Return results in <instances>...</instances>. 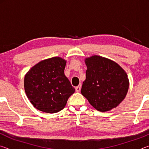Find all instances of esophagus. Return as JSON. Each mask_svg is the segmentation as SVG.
Masks as SVG:
<instances>
[{
    "mask_svg": "<svg viewBox=\"0 0 149 149\" xmlns=\"http://www.w3.org/2000/svg\"><path fill=\"white\" fill-rule=\"evenodd\" d=\"M81 85H78L77 87H75V91H76V92L79 93L80 91V90H81Z\"/></svg>",
    "mask_w": 149,
    "mask_h": 149,
    "instance_id": "esophagus-1",
    "label": "esophagus"
}]
</instances>
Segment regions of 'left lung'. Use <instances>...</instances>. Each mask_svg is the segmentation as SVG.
Masks as SVG:
<instances>
[{"instance_id": "1", "label": "left lung", "mask_w": 149, "mask_h": 149, "mask_svg": "<svg viewBox=\"0 0 149 149\" xmlns=\"http://www.w3.org/2000/svg\"><path fill=\"white\" fill-rule=\"evenodd\" d=\"M85 62L87 70L81 94L100 112L117 107L129 89L126 72L116 62L97 55L85 58Z\"/></svg>"}]
</instances>
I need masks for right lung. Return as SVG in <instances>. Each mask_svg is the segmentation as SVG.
<instances>
[{
    "instance_id": "add662e5",
    "label": "right lung",
    "mask_w": 149,
    "mask_h": 149,
    "mask_svg": "<svg viewBox=\"0 0 149 149\" xmlns=\"http://www.w3.org/2000/svg\"><path fill=\"white\" fill-rule=\"evenodd\" d=\"M65 64L64 59L52 57L39 62L25 75V92L37 110L50 114L59 112L75 92L64 75Z\"/></svg>"
}]
</instances>
